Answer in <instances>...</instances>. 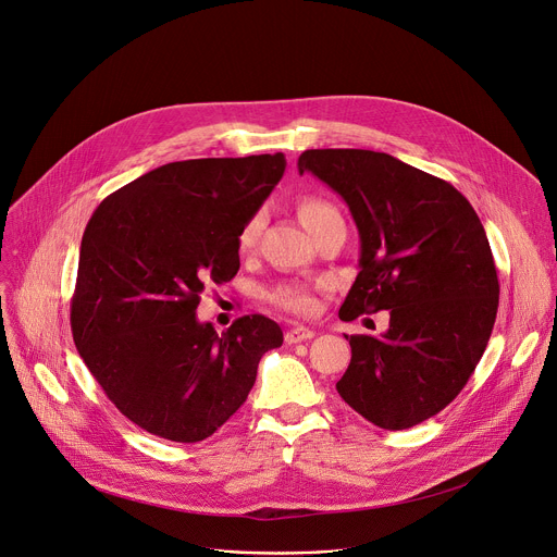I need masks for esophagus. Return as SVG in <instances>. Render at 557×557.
I'll return each instance as SVG.
<instances>
[{
    "instance_id": "1",
    "label": "esophagus",
    "mask_w": 557,
    "mask_h": 557,
    "mask_svg": "<svg viewBox=\"0 0 557 557\" xmlns=\"http://www.w3.org/2000/svg\"><path fill=\"white\" fill-rule=\"evenodd\" d=\"M312 337H314V333L306 326H295V329L286 331V335H284L286 344H299V342H306V339H312Z\"/></svg>"
}]
</instances>
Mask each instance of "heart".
Returning a JSON list of instances; mask_svg holds the SVG:
<instances>
[{"instance_id": "heart-1", "label": "heart", "mask_w": 557, "mask_h": 557, "mask_svg": "<svg viewBox=\"0 0 557 557\" xmlns=\"http://www.w3.org/2000/svg\"><path fill=\"white\" fill-rule=\"evenodd\" d=\"M299 211V220L304 222V226L312 233L314 228H320L326 220L339 215V211L324 198H304L297 207ZM264 224V213L258 211L253 213L237 233V249L243 253L251 251L258 243V235L262 231ZM271 301L277 304L284 310L297 312V314H308L314 310V290L312 286L306 284H280L277 288L271 290Z\"/></svg>"}]
</instances>
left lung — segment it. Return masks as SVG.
Instances as JSON below:
<instances>
[{"instance_id":"8db88e82","label":"left lung","mask_w":557,"mask_h":557,"mask_svg":"<svg viewBox=\"0 0 557 557\" xmlns=\"http://www.w3.org/2000/svg\"><path fill=\"white\" fill-rule=\"evenodd\" d=\"M297 170L337 191L359 228L339 317L389 310L381 337H350L337 392L383 430L419 425L456 399L492 337L500 286L487 233L458 189L383 151L306 149Z\"/></svg>"}]
</instances>
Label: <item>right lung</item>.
<instances>
[{
	"label": "right lung",
	"instance_id": "obj_1",
	"mask_svg": "<svg viewBox=\"0 0 557 557\" xmlns=\"http://www.w3.org/2000/svg\"><path fill=\"white\" fill-rule=\"evenodd\" d=\"M286 158H194L110 194L78 253L70 326L78 355L132 423L198 443L240 408L282 329L245 314L222 335L196 320L200 293L240 269L237 233L262 207Z\"/></svg>",
	"mask_w": 557,
	"mask_h": 557
}]
</instances>
